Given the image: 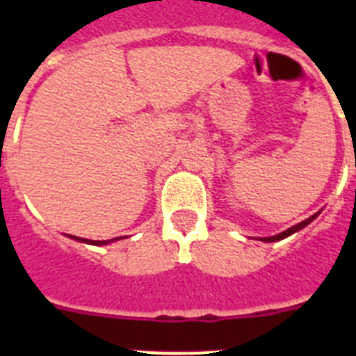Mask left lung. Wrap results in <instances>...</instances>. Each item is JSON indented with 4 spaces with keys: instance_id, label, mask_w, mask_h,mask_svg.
I'll return each instance as SVG.
<instances>
[{
    "instance_id": "1",
    "label": "left lung",
    "mask_w": 356,
    "mask_h": 356,
    "mask_svg": "<svg viewBox=\"0 0 356 356\" xmlns=\"http://www.w3.org/2000/svg\"><path fill=\"white\" fill-rule=\"evenodd\" d=\"M317 216H319V212L314 213V216H312V217H308V219H305V221L298 222V225H294V226H292V228L285 229V232H282V234L273 235V237H264V238H260V241H262V242H276V241H282V238L289 237V235L296 234V232H300V229H303L307 225H310V222H312Z\"/></svg>"
}]
</instances>
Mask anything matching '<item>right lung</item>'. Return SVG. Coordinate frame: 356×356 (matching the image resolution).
Segmentation results:
<instances>
[{
    "label": "right lung",
    "mask_w": 356,
    "mask_h": 356,
    "mask_svg": "<svg viewBox=\"0 0 356 356\" xmlns=\"http://www.w3.org/2000/svg\"><path fill=\"white\" fill-rule=\"evenodd\" d=\"M71 238H74V241H80V242H87V244H94V246H103V244H108V242H114L118 241V238H110V241H89V238H81V237H72V235H69Z\"/></svg>",
    "instance_id": "obj_1"
}]
</instances>
